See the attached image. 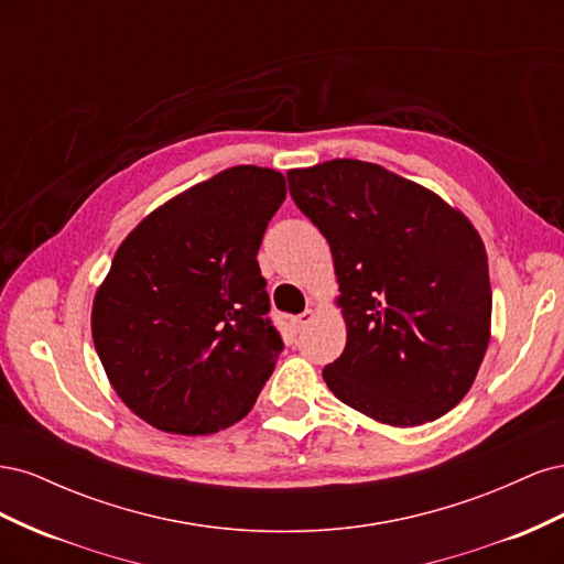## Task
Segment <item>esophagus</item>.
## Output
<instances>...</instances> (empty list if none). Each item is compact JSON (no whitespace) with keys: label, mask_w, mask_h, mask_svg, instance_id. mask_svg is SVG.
<instances>
[{"label":"esophagus","mask_w":564,"mask_h":564,"mask_svg":"<svg viewBox=\"0 0 564 564\" xmlns=\"http://www.w3.org/2000/svg\"><path fill=\"white\" fill-rule=\"evenodd\" d=\"M313 319H315V311H313V308H305L301 315L294 317V327L301 332V329L308 327V324H311Z\"/></svg>","instance_id":"1"}]
</instances>
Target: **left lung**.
<instances>
[{
    "mask_svg": "<svg viewBox=\"0 0 564 564\" xmlns=\"http://www.w3.org/2000/svg\"><path fill=\"white\" fill-rule=\"evenodd\" d=\"M327 237L348 340L322 377L388 425H421L470 390L489 344L487 253L470 220L423 185L360 160L286 174Z\"/></svg>",
    "mask_w": 564,
    "mask_h": 564,
    "instance_id": "1",
    "label": "left lung"
}]
</instances>
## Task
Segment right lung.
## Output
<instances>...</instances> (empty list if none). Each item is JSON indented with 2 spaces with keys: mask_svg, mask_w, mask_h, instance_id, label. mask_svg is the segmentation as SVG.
<instances>
[{
  "mask_svg": "<svg viewBox=\"0 0 564 564\" xmlns=\"http://www.w3.org/2000/svg\"><path fill=\"white\" fill-rule=\"evenodd\" d=\"M286 197L280 172L232 166L143 218L91 311L117 395L150 425L207 435L245 419L284 350L256 253Z\"/></svg>",
  "mask_w": 564,
  "mask_h": 564,
  "instance_id": "obj_1",
  "label": "right lung"
}]
</instances>
